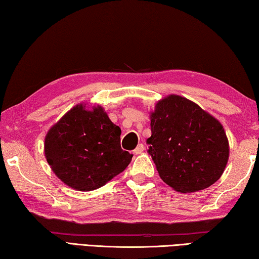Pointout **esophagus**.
<instances>
[{
	"instance_id": "1",
	"label": "esophagus",
	"mask_w": 259,
	"mask_h": 259,
	"mask_svg": "<svg viewBox=\"0 0 259 259\" xmlns=\"http://www.w3.org/2000/svg\"><path fill=\"white\" fill-rule=\"evenodd\" d=\"M143 149H145V147H143L142 143H140V145L133 150V152L135 155H140V154H142V152H143Z\"/></svg>"
}]
</instances>
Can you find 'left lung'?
<instances>
[{
  "label": "left lung",
  "mask_w": 259,
  "mask_h": 259,
  "mask_svg": "<svg viewBox=\"0 0 259 259\" xmlns=\"http://www.w3.org/2000/svg\"><path fill=\"white\" fill-rule=\"evenodd\" d=\"M148 152L162 180L180 193L210 187L225 171L230 145L218 119L186 97L168 95L150 112Z\"/></svg>",
  "instance_id": "obj_1"
}]
</instances>
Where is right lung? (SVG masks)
Wrapping results in <instances>:
<instances>
[{"mask_svg":"<svg viewBox=\"0 0 259 259\" xmlns=\"http://www.w3.org/2000/svg\"><path fill=\"white\" fill-rule=\"evenodd\" d=\"M121 130L101 105L80 103L50 127L47 162L58 179L80 192L102 187L128 166L133 155L120 147Z\"/></svg>","mask_w":259,"mask_h":259,"instance_id":"1","label":"right lung"}]
</instances>
